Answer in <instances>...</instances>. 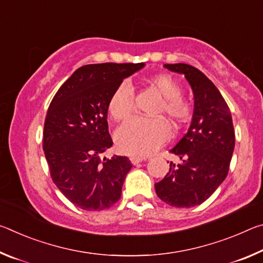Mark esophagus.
Wrapping results in <instances>:
<instances>
[{
    "label": "esophagus",
    "mask_w": 263,
    "mask_h": 263,
    "mask_svg": "<svg viewBox=\"0 0 263 263\" xmlns=\"http://www.w3.org/2000/svg\"><path fill=\"white\" fill-rule=\"evenodd\" d=\"M130 160H131L132 164H138V163H140V162L144 161V160H146V159L142 158V157H131Z\"/></svg>",
    "instance_id": "1"
}]
</instances>
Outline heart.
<instances>
[{
	"mask_svg": "<svg viewBox=\"0 0 263 263\" xmlns=\"http://www.w3.org/2000/svg\"><path fill=\"white\" fill-rule=\"evenodd\" d=\"M151 83L163 97L159 114H164L174 125L180 126L191 116V106L182 97V87L168 74H159ZM135 110V91L130 82L123 81L111 95L108 111L115 121H124ZM172 136L171 125L163 118L138 117L124 124L116 132V144L122 153L145 157L162 147Z\"/></svg>",
	"mask_w": 263,
	"mask_h": 263,
	"instance_id": "1",
	"label": "heart"
}]
</instances>
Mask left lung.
<instances>
[{"label":"left lung","instance_id":"left-lung-1","mask_svg":"<svg viewBox=\"0 0 263 263\" xmlns=\"http://www.w3.org/2000/svg\"><path fill=\"white\" fill-rule=\"evenodd\" d=\"M183 74L194 92V114L188 132L171 149L181 159L171 162L169 173L155 183L160 199L175 208L205 202L228 176L235 135L229 105L201 70L186 64H167Z\"/></svg>","mask_w":263,"mask_h":263}]
</instances>
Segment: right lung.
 <instances>
[{
    "mask_svg": "<svg viewBox=\"0 0 263 263\" xmlns=\"http://www.w3.org/2000/svg\"><path fill=\"white\" fill-rule=\"evenodd\" d=\"M144 66H82L48 106L43 148L51 177L62 195L82 210H104L121 198L132 163L126 157L101 158L114 144L106 121L108 103L118 84Z\"/></svg>",
    "mask_w": 263,
    "mask_h": 263,
    "instance_id": "obj_1",
    "label": "right lung"
}]
</instances>
